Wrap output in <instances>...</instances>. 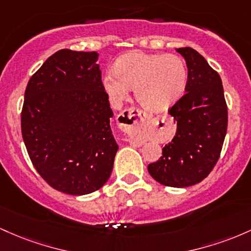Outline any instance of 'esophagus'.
<instances>
[{
    "instance_id": "1",
    "label": "esophagus",
    "mask_w": 251,
    "mask_h": 251,
    "mask_svg": "<svg viewBox=\"0 0 251 251\" xmlns=\"http://www.w3.org/2000/svg\"><path fill=\"white\" fill-rule=\"evenodd\" d=\"M151 115L137 108H128L118 115V126L123 131L130 135V143L140 145V139L136 136L137 130L147 126L151 121Z\"/></svg>"
}]
</instances>
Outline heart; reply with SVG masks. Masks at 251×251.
<instances>
[{"mask_svg": "<svg viewBox=\"0 0 251 251\" xmlns=\"http://www.w3.org/2000/svg\"><path fill=\"white\" fill-rule=\"evenodd\" d=\"M103 78V86L112 102L123 100L134 89L136 100L151 111L171 108L187 83V66L176 54L130 52L117 59Z\"/></svg>", "mask_w": 251, "mask_h": 251, "instance_id": "b5f03b06", "label": "heart"}]
</instances>
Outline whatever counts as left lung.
<instances>
[{
    "instance_id": "8db88e82",
    "label": "left lung",
    "mask_w": 251,
    "mask_h": 251,
    "mask_svg": "<svg viewBox=\"0 0 251 251\" xmlns=\"http://www.w3.org/2000/svg\"><path fill=\"white\" fill-rule=\"evenodd\" d=\"M188 69L186 94L168 109L176 136L148 172L160 184L187 187L204 180L221 156L227 129V106L218 72L191 47L176 49Z\"/></svg>"
}]
</instances>
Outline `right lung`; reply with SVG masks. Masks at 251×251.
Here are the masks:
<instances>
[{
	"mask_svg": "<svg viewBox=\"0 0 251 251\" xmlns=\"http://www.w3.org/2000/svg\"><path fill=\"white\" fill-rule=\"evenodd\" d=\"M97 52L60 50L30 77L21 111L28 155L54 190L83 196L108 181L118 146Z\"/></svg>",
	"mask_w": 251,
	"mask_h": 251,
	"instance_id": "right-lung-1",
	"label": "right lung"
}]
</instances>
